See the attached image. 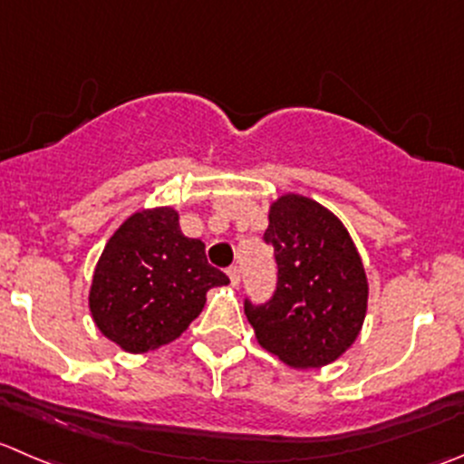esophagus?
Returning <instances> with one entry per match:
<instances>
[{
    "label": "esophagus",
    "instance_id": "1",
    "mask_svg": "<svg viewBox=\"0 0 464 464\" xmlns=\"http://www.w3.org/2000/svg\"><path fill=\"white\" fill-rule=\"evenodd\" d=\"M228 278H231V285H240V267H228Z\"/></svg>",
    "mask_w": 464,
    "mask_h": 464
}]
</instances>
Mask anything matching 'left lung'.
Instances as JSON below:
<instances>
[{"label":"left lung","mask_w":464,"mask_h":464,"mask_svg":"<svg viewBox=\"0 0 464 464\" xmlns=\"http://www.w3.org/2000/svg\"><path fill=\"white\" fill-rule=\"evenodd\" d=\"M265 242L274 246L276 290L245 314L260 346L296 370L337 361L367 314V276L344 224L317 201L283 195L269 206Z\"/></svg>","instance_id":"left-lung-1"}]
</instances>
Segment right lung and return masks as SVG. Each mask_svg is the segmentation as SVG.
<instances>
[{"label": "right lung", "instance_id": "add662e5", "mask_svg": "<svg viewBox=\"0 0 464 464\" xmlns=\"http://www.w3.org/2000/svg\"><path fill=\"white\" fill-rule=\"evenodd\" d=\"M228 276L210 267L201 240L186 237L169 206L124 219L106 242L90 285L99 331L129 353L177 340L204 310L206 292Z\"/></svg>", "mask_w": 464, "mask_h": 464}]
</instances>
